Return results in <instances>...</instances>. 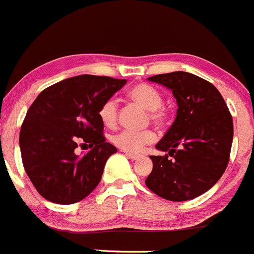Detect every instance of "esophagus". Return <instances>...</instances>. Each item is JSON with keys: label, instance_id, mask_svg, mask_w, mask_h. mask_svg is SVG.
Returning a JSON list of instances; mask_svg holds the SVG:
<instances>
[{"label": "esophagus", "instance_id": "1", "mask_svg": "<svg viewBox=\"0 0 254 254\" xmlns=\"http://www.w3.org/2000/svg\"><path fill=\"white\" fill-rule=\"evenodd\" d=\"M126 155L128 158H129L130 160H137V159H139V155L138 154H133V153H129V152H126Z\"/></svg>", "mask_w": 254, "mask_h": 254}]
</instances>
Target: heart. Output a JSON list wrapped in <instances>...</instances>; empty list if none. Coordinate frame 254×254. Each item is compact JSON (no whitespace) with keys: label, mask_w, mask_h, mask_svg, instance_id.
Returning <instances> with one entry per match:
<instances>
[{"label":"heart","mask_w":254,"mask_h":254,"mask_svg":"<svg viewBox=\"0 0 254 254\" xmlns=\"http://www.w3.org/2000/svg\"><path fill=\"white\" fill-rule=\"evenodd\" d=\"M128 97L139 104L143 109L149 111V119L154 124L163 125L167 120V111L162 107V94L154 86L145 82L134 85L128 91ZM119 104L115 99H109L101 105L99 117L106 127H114L117 122ZM155 140V134L152 130H129L124 129L112 137V143L116 147L130 153H138L145 144H150Z\"/></svg>","instance_id":"b5f03b06"}]
</instances>
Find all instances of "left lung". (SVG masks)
I'll return each mask as SVG.
<instances>
[{
  "label": "left lung",
  "mask_w": 254,
  "mask_h": 254,
  "mask_svg": "<svg viewBox=\"0 0 254 254\" xmlns=\"http://www.w3.org/2000/svg\"><path fill=\"white\" fill-rule=\"evenodd\" d=\"M173 92L177 117L150 155L153 170L145 185L170 201H187L210 190L228 164L233 122L218 90L206 80L185 71L148 77ZM172 156V158H169Z\"/></svg>",
  "instance_id": "left-lung-1"
}]
</instances>
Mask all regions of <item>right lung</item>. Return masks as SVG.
<instances>
[{
  "label": "right lung",
  "mask_w": 254,
  "mask_h": 254,
  "mask_svg": "<svg viewBox=\"0 0 254 254\" xmlns=\"http://www.w3.org/2000/svg\"><path fill=\"white\" fill-rule=\"evenodd\" d=\"M127 80L79 75L43 90L26 115L19 148L27 175L48 201L70 205L99 185L116 147L106 142L99 110ZM77 140L93 148L74 153Z\"/></svg>",
  "instance_id": "right-lung-1"
}]
</instances>
